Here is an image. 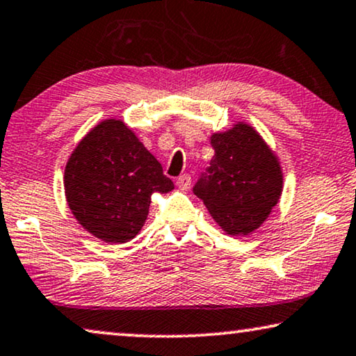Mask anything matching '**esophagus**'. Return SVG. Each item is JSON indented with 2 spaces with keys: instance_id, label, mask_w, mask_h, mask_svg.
<instances>
[{
  "instance_id": "34e87169",
  "label": "esophagus",
  "mask_w": 356,
  "mask_h": 356,
  "mask_svg": "<svg viewBox=\"0 0 356 356\" xmlns=\"http://www.w3.org/2000/svg\"><path fill=\"white\" fill-rule=\"evenodd\" d=\"M176 185L180 190H187L190 188V185H192V177H190L188 174H182V176L177 177Z\"/></svg>"
}]
</instances>
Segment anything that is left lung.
Listing matches in <instances>:
<instances>
[{"label":"left lung","instance_id":"1","mask_svg":"<svg viewBox=\"0 0 356 356\" xmlns=\"http://www.w3.org/2000/svg\"><path fill=\"white\" fill-rule=\"evenodd\" d=\"M214 156L193 193L230 235L261 226L282 192V172L263 138L247 124L211 137Z\"/></svg>","mask_w":356,"mask_h":356}]
</instances>
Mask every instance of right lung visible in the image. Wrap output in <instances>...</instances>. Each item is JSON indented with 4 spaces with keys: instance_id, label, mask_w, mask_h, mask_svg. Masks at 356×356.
I'll use <instances>...</instances> for the list:
<instances>
[{
    "instance_id": "right-lung-1",
    "label": "right lung",
    "mask_w": 356,
    "mask_h": 356,
    "mask_svg": "<svg viewBox=\"0 0 356 356\" xmlns=\"http://www.w3.org/2000/svg\"><path fill=\"white\" fill-rule=\"evenodd\" d=\"M172 180L122 121H104L74 149L64 172L69 208L104 242H127L142 229L153 192H171Z\"/></svg>"
}]
</instances>
